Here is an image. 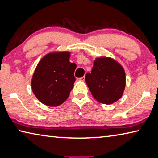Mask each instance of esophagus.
Here are the masks:
<instances>
[{
	"mask_svg": "<svg viewBox=\"0 0 158 158\" xmlns=\"http://www.w3.org/2000/svg\"><path fill=\"white\" fill-rule=\"evenodd\" d=\"M85 76L82 77H81V78H80V81H85Z\"/></svg>",
	"mask_w": 158,
	"mask_h": 158,
	"instance_id": "esophagus-1",
	"label": "esophagus"
}]
</instances>
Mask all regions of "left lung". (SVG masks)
I'll return each instance as SVG.
<instances>
[{
    "label": "left lung",
    "instance_id": "obj_1",
    "mask_svg": "<svg viewBox=\"0 0 158 158\" xmlns=\"http://www.w3.org/2000/svg\"><path fill=\"white\" fill-rule=\"evenodd\" d=\"M85 81L96 101L110 105L122 96L126 87L125 71L119 63L110 57H98L94 61L91 73Z\"/></svg>",
    "mask_w": 158,
    "mask_h": 158
}]
</instances>
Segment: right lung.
Masks as SVG:
<instances>
[{"label":"right lung","mask_w":158,"mask_h":158,"mask_svg":"<svg viewBox=\"0 0 158 158\" xmlns=\"http://www.w3.org/2000/svg\"><path fill=\"white\" fill-rule=\"evenodd\" d=\"M70 52H50L36 67L31 86L36 97L46 106L56 107L68 98L76 77L75 63L69 62Z\"/></svg>","instance_id":"obj_1"}]
</instances>
